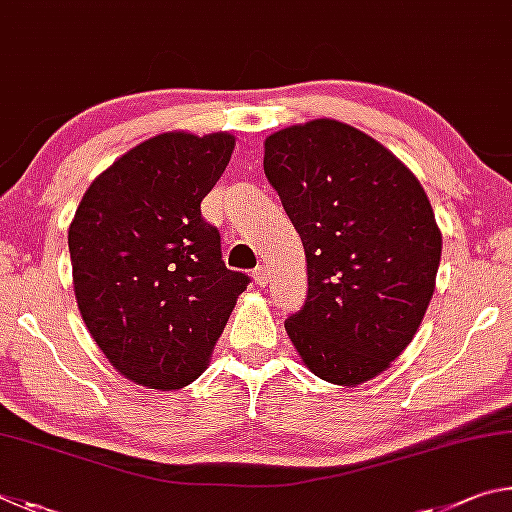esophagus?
I'll use <instances>...</instances> for the list:
<instances>
[{
	"label": "esophagus",
	"mask_w": 512,
	"mask_h": 512,
	"mask_svg": "<svg viewBox=\"0 0 512 512\" xmlns=\"http://www.w3.org/2000/svg\"><path fill=\"white\" fill-rule=\"evenodd\" d=\"M251 276H254V281H256V285H261V288H263V285L267 283V270H265V267H263V265H258V267H256V270H254V272H251Z\"/></svg>",
	"instance_id": "34e87169"
}]
</instances>
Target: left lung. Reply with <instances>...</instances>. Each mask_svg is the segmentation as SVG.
<instances>
[{"instance_id":"left-lung-1","label":"left lung","mask_w":512,"mask_h":512,"mask_svg":"<svg viewBox=\"0 0 512 512\" xmlns=\"http://www.w3.org/2000/svg\"><path fill=\"white\" fill-rule=\"evenodd\" d=\"M265 175L301 236L308 299L285 330L317 378L389 369L432 301L441 229L416 175L353 125L315 119L265 139Z\"/></svg>"}]
</instances>
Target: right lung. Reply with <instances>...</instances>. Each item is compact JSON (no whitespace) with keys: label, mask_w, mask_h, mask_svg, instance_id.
<instances>
[{"label":"right lung","mask_w":512,"mask_h":512,"mask_svg":"<svg viewBox=\"0 0 512 512\" xmlns=\"http://www.w3.org/2000/svg\"><path fill=\"white\" fill-rule=\"evenodd\" d=\"M236 139L164 132L98 175L69 227L85 326L125 378L182 389L209 366L249 276L224 267L220 233L200 204Z\"/></svg>","instance_id":"add662e5"}]
</instances>
